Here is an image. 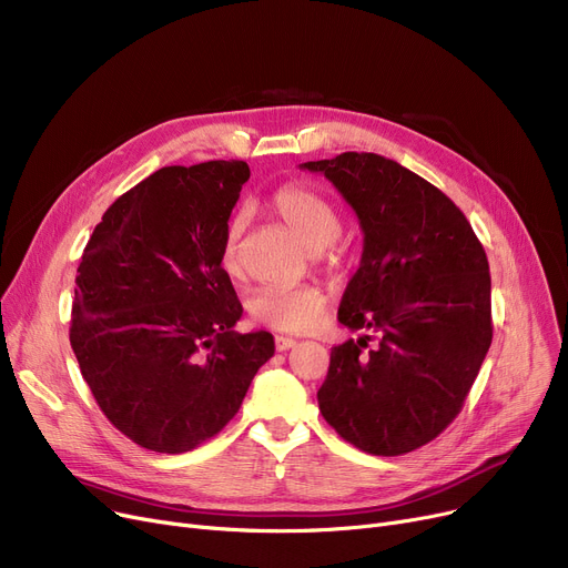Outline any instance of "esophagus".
Segmentation results:
<instances>
[{"instance_id":"obj_1","label":"esophagus","mask_w":568,"mask_h":568,"mask_svg":"<svg viewBox=\"0 0 568 568\" xmlns=\"http://www.w3.org/2000/svg\"><path fill=\"white\" fill-rule=\"evenodd\" d=\"M274 343H276V349H278V352H285V349H290V347L296 345V341H294L292 336H276Z\"/></svg>"}]
</instances>
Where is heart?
<instances>
[{"mask_svg":"<svg viewBox=\"0 0 568 568\" xmlns=\"http://www.w3.org/2000/svg\"><path fill=\"white\" fill-rule=\"evenodd\" d=\"M276 216L313 248L332 244L341 234V216L336 206L324 195L306 189L302 184H285L274 191L268 200ZM244 214H234L221 236L219 264L230 278L242 276V232ZM324 262L338 266L341 257L334 251H324ZM326 311V296L315 285H296V287H257L248 296L251 317L272 332L281 334H304L313 332L322 322Z\"/></svg>","mask_w":568,"mask_h":568,"instance_id":"1","label":"heart"}]
</instances>
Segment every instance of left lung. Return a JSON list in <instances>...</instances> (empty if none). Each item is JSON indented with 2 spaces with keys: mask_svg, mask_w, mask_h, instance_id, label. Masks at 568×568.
<instances>
[{
  "mask_svg": "<svg viewBox=\"0 0 568 568\" xmlns=\"http://www.w3.org/2000/svg\"><path fill=\"white\" fill-rule=\"evenodd\" d=\"M354 209L364 253L338 322L375 332L332 349L320 412L345 442L403 456L449 426L493 341L488 257L460 209L379 154L308 161Z\"/></svg>",
  "mask_w": 568,
  "mask_h": 568,
  "instance_id": "8db88e82",
  "label": "left lung"
}]
</instances>
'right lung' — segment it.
Returning <instances> with one entry per match:
<instances>
[{"label":"right lung","mask_w":568,"mask_h":568,"mask_svg":"<svg viewBox=\"0 0 568 568\" xmlns=\"http://www.w3.org/2000/svg\"><path fill=\"white\" fill-rule=\"evenodd\" d=\"M244 161L170 165L116 197L82 253L71 347L108 422L156 454L212 439L274 356L239 334L244 308L219 264Z\"/></svg>","instance_id":"obj_1"}]
</instances>
